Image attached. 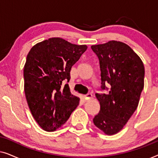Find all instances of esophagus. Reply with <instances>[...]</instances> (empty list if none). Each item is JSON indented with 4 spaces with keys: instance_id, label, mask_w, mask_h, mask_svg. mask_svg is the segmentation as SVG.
I'll return each mask as SVG.
<instances>
[{
    "instance_id": "34e87169",
    "label": "esophagus",
    "mask_w": 158,
    "mask_h": 158,
    "mask_svg": "<svg viewBox=\"0 0 158 158\" xmlns=\"http://www.w3.org/2000/svg\"><path fill=\"white\" fill-rule=\"evenodd\" d=\"M91 98H92V94H88L87 95H85V96H83V100L86 101L90 100V99H91Z\"/></svg>"
}]
</instances>
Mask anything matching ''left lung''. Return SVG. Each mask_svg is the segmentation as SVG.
Segmentation results:
<instances>
[{"mask_svg":"<svg viewBox=\"0 0 158 158\" xmlns=\"http://www.w3.org/2000/svg\"><path fill=\"white\" fill-rule=\"evenodd\" d=\"M91 49L99 60L101 89L111 85L108 94H96L101 107L93 121L106 135H113L137 109L144 88V67L133 49L122 42L109 41L92 45Z\"/></svg>","mask_w":158,"mask_h":158,"instance_id":"left-lung-1","label":"left lung"}]
</instances>
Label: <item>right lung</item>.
I'll use <instances>...</instances> for the list:
<instances>
[{"label":"right lung","instance_id":"1","mask_svg":"<svg viewBox=\"0 0 158 158\" xmlns=\"http://www.w3.org/2000/svg\"><path fill=\"white\" fill-rule=\"evenodd\" d=\"M87 48L53 37L36 44L28 53L23 68L25 96L32 116L44 130H57L78 106L80 98L63 81H70L71 68Z\"/></svg>","mask_w":158,"mask_h":158}]
</instances>
